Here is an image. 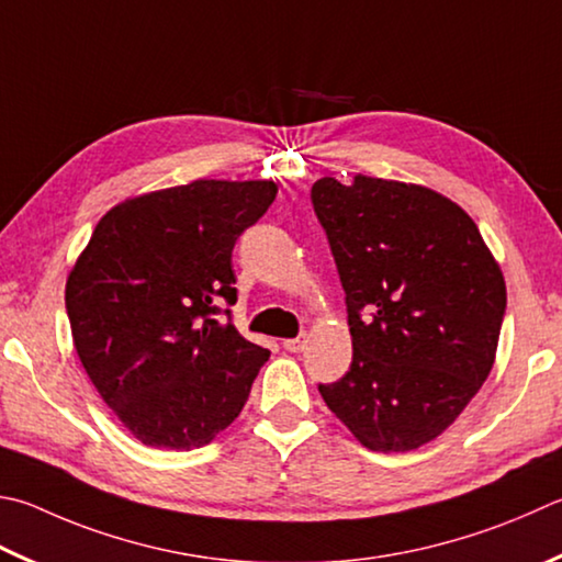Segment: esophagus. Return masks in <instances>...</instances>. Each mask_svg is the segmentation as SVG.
<instances>
[{
	"label": "esophagus",
	"mask_w": 562,
	"mask_h": 562,
	"mask_svg": "<svg viewBox=\"0 0 562 562\" xmlns=\"http://www.w3.org/2000/svg\"><path fill=\"white\" fill-rule=\"evenodd\" d=\"M282 346H284V349H288L290 353H300V351H304V346H307V334L294 336V339H284Z\"/></svg>",
	"instance_id": "obj_1"
}]
</instances>
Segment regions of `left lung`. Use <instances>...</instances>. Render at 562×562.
I'll list each match as a JSON object with an SVG mask.
<instances>
[{"instance_id":"1","label":"left lung","mask_w":562,"mask_h":562,"mask_svg":"<svg viewBox=\"0 0 562 562\" xmlns=\"http://www.w3.org/2000/svg\"><path fill=\"white\" fill-rule=\"evenodd\" d=\"M312 206L346 292L353 359L322 383L373 452H411L450 427L494 366L506 282L476 223L442 193L359 175L314 181Z\"/></svg>"}]
</instances>
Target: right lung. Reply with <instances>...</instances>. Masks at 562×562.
Here are the masks:
<instances>
[{
  "label": "right lung",
  "mask_w": 562,
  "mask_h": 562,
  "mask_svg": "<svg viewBox=\"0 0 562 562\" xmlns=\"http://www.w3.org/2000/svg\"><path fill=\"white\" fill-rule=\"evenodd\" d=\"M274 181L199 179L110 209L66 282L78 359L142 445L193 450L236 420L270 351L231 310L233 248Z\"/></svg>",
  "instance_id": "add662e5"
}]
</instances>
